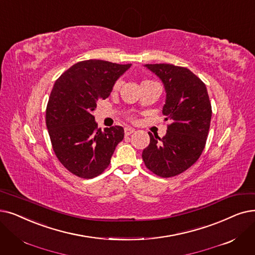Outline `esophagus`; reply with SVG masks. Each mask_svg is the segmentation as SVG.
Here are the masks:
<instances>
[{"label": "esophagus", "mask_w": 255, "mask_h": 255, "mask_svg": "<svg viewBox=\"0 0 255 255\" xmlns=\"http://www.w3.org/2000/svg\"><path fill=\"white\" fill-rule=\"evenodd\" d=\"M124 131H125V135H130V134L133 133V132L135 131V129L134 128H131V127H125Z\"/></svg>", "instance_id": "obj_1"}]
</instances>
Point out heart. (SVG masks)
Wrapping results in <instances>:
<instances>
[{
	"label": "heart",
	"instance_id": "obj_1",
	"mask_svg": "<svg viewBox=\"0 0 255 255\" xmlns=\"http://www.w3.org/2000/svg\"><path fill=\"white\" fill-rule=\"evenodd\" d=\"M143 82H145V81H143ZM120 85H121V82L118 81V82L115 84V90H118V88L120 87Z\"/></svg>",
	"mask_w": 255,
	"mask_h": 255
}]
</instances>
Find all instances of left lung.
<instances>
[{
	"mask_svg": "<svg viewBox=\"0 0 255 255\" xmlns=\"http://www.w3.org/2000/svg\"><path fill=\"white\" fill-rule=\"evenodd\" d=\"M161 80L164 120L171 121L163 137L148 132L150 143L141 157L146 167L160 177H173L193 165L205 147L212 105L205 84L189 69L168 63L145 64Z\"/></svg>",
	"mask_w": 255,
	"mask_h": 255,
	"instance_id": "obj_1",
	"label": "left lung"
}]
</instances>
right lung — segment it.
<instances>
[{
	"label": "right lung",
	"mask_w": 255,
	"mask_h": 255,
	"mask_svg": "<svg viewBox=\"0 0 255 255\" xmlns=\"http://www.w3.org/2000/svg\"><path fill=\"white\" fill-rule=\"evenodd\" d=\"M131 64L84 60L74 64L55 82L46 112L49 135L59 161L81 178H94L108 167L124 129L101 130L93 115L117 80Z\"/></svg>",
	"instance_id": "1"
}]
</instances>
